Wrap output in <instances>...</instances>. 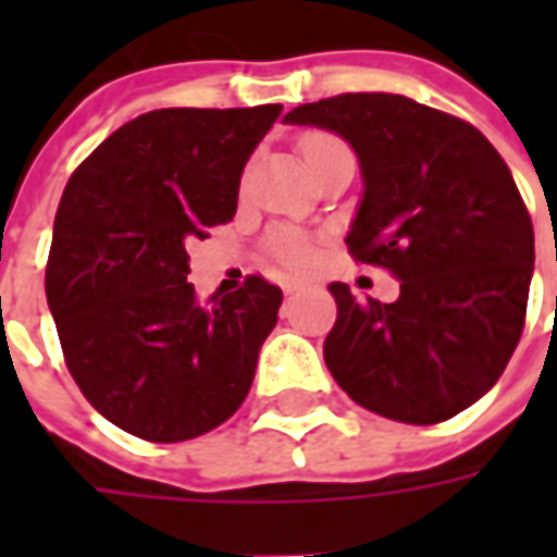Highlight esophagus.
Segmentation results:
<instances>
[{
    "mask_svg": "<svg viewBox=\"0 0 557 557\" xmlns=\"http://www.w3.org/2000/svg\"><path fill=\"white\" fill-rule=\"evenodd\" d=\"M304 286L301 283H298V280H286V283H283V292H286V295H295V292H301Z\"/></svg>",
    "mask_w": 557,
    "mask_h": 557,
    "instance_id": "34e87169",
    "label": "esophagus"
}]
</instances>
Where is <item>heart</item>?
<instances>
[{
    "label": "heart",
    "instance_id": "1",
    "mask_svg": "<svg viewBox=\"0 0 557 557\" xmlns=\"http://www.w3.org/2000/svg\"><path fill=\"white\" fill-rule=\"evenodd\" d=\"M327 139L334 137H325V134H307V137L301 139L304 158H310L315 148L325 146ZM268 247H271V253H274V259H277L280 265L289 268V271H301V268H307L313 262V244L307 242L301 232H277V235L268 242Z\"/></svg>",
    "mask_w": 557,
    "mask_h": 557
}]
</instances>
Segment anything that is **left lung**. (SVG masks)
Returning <instances> with one entry per match:
<instances>
[{"label": "left lung", "instance_id": "obj_1", "mask_svg": "<svg viewBox=\"0 0 557 557\" xmlns=\"http://www.w3.org/2000/svg\"><path fill=\"white\" fill-rule=\"evenodd\" d=\"M286 122L355 148L363 196L349 253L399 277L394 304L327 286V370L382 418H454L498 382L525 325L534 226L507 163L474 125L385 91L304 103Z\"/></svg>", "mask_w": 557, "mask_h": 557}]
</instances>
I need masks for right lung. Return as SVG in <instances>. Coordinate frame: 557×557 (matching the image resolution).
<instances>
[{"mask_svg": "<svg viewBox=\"0 0 557 557\" xmlns=\"http://www.w3.org/2000/svg\"><path fill=\"white\" fill-rule=\"evenodd\" d=\"M283 113L154 110L71 175L53 223L47 304L74 382L146 442H187L230 420L253 385L283 292L247 277L196 301L187 242L238 208L244 163Z\"/></svg>", "mask_w": 557, "mask_h": 557, "instance_id": "right-lung-1", "label": "right lung"}]
</instances>
